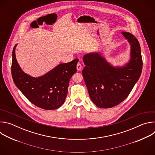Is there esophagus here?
<instances>
[{"label":"esophagus","instance_id":"esophagus-1","mask_svg":"<svg viewBox=\"0 0 155 155\" xmlns=\"http://www.w3.org/2000/svg\"><path fill=\"white\" fill-rule=\"evenodd\" d=\"M77 69L78 71H81L82 69V65L80 62H78L77 64Z\"/></svg>","mask_w":155,"mask_h":155}]
</instances>
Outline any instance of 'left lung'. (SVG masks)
<instances>
[{"label":"left lung","mask_w":155,"mask_h":155,"mask_svg":"<svg viewBox=\"0 0 155 155\" xmlns=\"http://www.w3.org/2000/svg\"><path fill=\"white\" fill-rule=\"evenodd\" d=\"M130 46V60L121 67H114L99 53L85 54L82 74L92 102L100 108H111L128 96L139 79L142 58L138 40L129 32H123Z\"/></svg>","instance_id":"1"}]
</instances>
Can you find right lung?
<instances>
[{"instance_id":"add662e5","label":"right lung","mask_w":155,"mask_h":155,"mask_svg":"<svg viewBox=\"0 0 155 155\" xmlns=\"http://www.w3.org/2000/svg\"><path fill=\"white\" fill-rule=\"evenodd\" d=\"M14 47L12 53V75L18 89L27 99L38 107L54 110L60 107L68 95L69 81L77 72L78 59L58 65L39 77L25 73L17 62Z\"/></svg>"}]
</instances>
